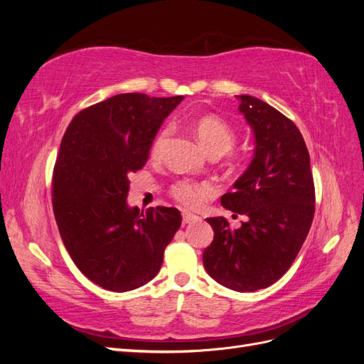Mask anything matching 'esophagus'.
Segmentation results:
<instances>
[{
  "label": "esophagus",
  "instance_id": "obj_1",
  "mask_svg": "<svg viewBox=\"0 0 364 364\" xmlns=\"http://www.w3.org/2000/svg\"><path fill=\"white\" fill-rule=\"evenodd\" d=\"M182 220H183V225H190V223H194V222H199L200 217H197V215L190 214V213H182Z\"/></svg>",
  "mask_w": 364,
  "mask_h": 364
}]
</instances>
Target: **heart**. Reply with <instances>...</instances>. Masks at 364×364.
Masks as SVG:
<instances>
[{
	"label": "heart",
	"instance_id": "heart-1",
	"mask_svg": "<svg viewBox=\"0 0 364 364\" xmlns=\"http://www.w3.org/2000/svg\"><path fill=\"white\" fill-rule=\"evenodd\" d=\"M190 127L199 138L200 144L211 155H223L232 149L235 142V130L226 119L215 114H203L190 119ZM170 127H162L150 146V156L158 158L165 146V141L170 136ZM214 194V186L209 182H196L191 179L178 181L171 186V196L174 200L186 208H200L203 202Z\"/></svg>",
	"mask_w": 364,
	"mask_h": 364
}]
</instances>
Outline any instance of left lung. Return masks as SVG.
<instances>
[{
  "instance_id": "8db88e82",
  "label": "left lung",
  "mask_w": 364,
  "mask_h": 364,
  "mask_svg": "<svg viewBox=\"0 0 364 364\" xmlns=\"http://www.w3.org/2000/svg\"><path fill=\"white\" fill-rule=\"evenodd\" d=\"M255 136L253 159L222 196L229 211L247 215L232 229L211 217L214 240L203 252L209 277L235 291H257L290 269L311 228L314 182L310 155L291 119L252 95H235Z\"/></svg>"
}]
</instances>
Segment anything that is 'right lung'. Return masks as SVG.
Instances as JSON below:
<instances>
[{
    "label": "right lung",
    "instance_id": "right-lung-1",
    "mask_svg": "<svg viewBox=\"0 0 364 364\" xmlns=\"http://www.w3.org/2000/svg\"><path fill=\"white\" fill-rule=\"evenodd\" d=\"M182 98L118 94L80 111L62 138L54 217L75 266L109 291H130L155 278L181 228L179 209L139 214L127 194L129 176L144 167L161 124Z\"/></svg>",
    "mask_w": 364,
    "mask_h": 364
}]
</instances>
